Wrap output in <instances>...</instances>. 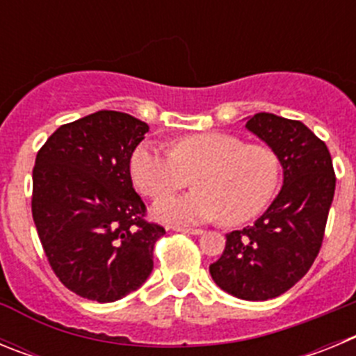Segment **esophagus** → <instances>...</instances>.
Returning <instances> with one entry per match:
<instances>
[{"label":"esophagus","instance_id":"obj_1","mask_svg":"<svg viewBox=\"0 0 356 356\" xmlns=\"http://www.w3.org/2000/svg\"><path fill=\"white\" fill-rule=\"evenodd\" d=\"M175 232H180V234H187V235H201L203 234V229L200 228H187V226H172Z\"/></svg>","mask_w":356,"mask_h":356}]
</instances>
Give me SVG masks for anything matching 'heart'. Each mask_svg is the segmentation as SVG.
<instances>
[{
	"instance_id": "1",
	"label": "heart",
	"mask_w": 356,
	"mask_h": 356,
	"mask_svg": "<svg viewBox=\"0 0 356 356\" xmlns=\"http://www.w3.org/2000/svg\"><path fill=\"white\" fill-rule=\"evenodd\" d=\"M130 175L144 196L171 194L188 184L196 191L168 196L153 205L162 222L212 221L222 216L228 225H241L259 216L271 201L280 180L275 151L264 144H242L222 131L185 135L171 144V153L151 143L135 147Z\"/></svg>"
}]
</instances>
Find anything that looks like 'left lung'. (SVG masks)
Segmentation results:
<instances>
[{"label": "left lung", "instance_id": "left-lung-1", "mask_svg": "<svg viewBox=\"0 0 356 356\" xmlns=\"http://www.w3.org/2000/svg\"><path fill=\"white\" fill-rule=\"evenodd\" d=\"M246 128L276 153L284 185L253 226L226 234L210 275L238 300L266 301L294 287L312 267L335 194V172L326 144L301 121L259 112L248 118Z\"/></svg>", "mask_w": 356, "mask_h": 356}]
</instances>
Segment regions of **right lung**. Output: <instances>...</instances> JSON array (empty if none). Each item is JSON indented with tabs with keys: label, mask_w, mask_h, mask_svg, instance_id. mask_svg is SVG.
Listing matches in <instances>:
<instances>
[{
	"label": "right lung",
	"mask_w": 356,
	"mask_h": 356,
	"mask_svg": "<svg viewBox=\"0 0 356 356\" xmlns=\"http://www.w3.org/2000/svg\"><path fill=\"white\" fill-rule=\"evenodd\" d=\"M147 130L134 115L99 110L62 124L37 153L33 222L55 275L81 298L112 303L153 271L165 229L144 221L130 175Z\"/></svg>",
	"instance_id": "obj_1"
}]
</instances>
